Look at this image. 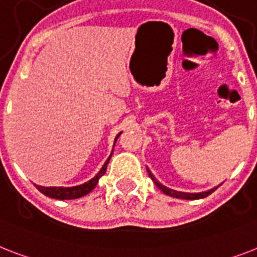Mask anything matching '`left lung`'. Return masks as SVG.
Masks as SVG:
<instances>
[{"label": "left lung", "mask_w": 257, "mask_h": 257, "mask_svg": "<svg viewBox=\"0 0 257 257\" xmlns=\"http://www.w3.org/2000/svg\"><path fill=\"white\" fill-rule=\"evenodd\" d=\"M147 170H148V174H149V177L152 178V181L156 183V186L161 190L162 193L166 194V195H169V197L178 198V199H190V201H194V199H202V198L208 197L210 194L214 193V191H215V190L219 187V186H215V187H212V189L207 190V191H202V193H183V191H177V190L169 189V187L164 186L162 183H160L157 179H156V177L152 174V172H150L149 169L147 168Z\"/></svg>", "instance_id": "obj_1"}]
</instances>
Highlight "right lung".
Listing matches in <instances>:
<instances>
[{"mask_svg":"<svg viewBox=\"0 0 257 257\" xmlns=\"http://www.w3.org/2000/svg\"><path fill=\"white\" fill-rule=\"evenodd\" d=\"M121 135V132L118 133L116 136V139H114V144L117 141L118 136ZM113 144V147H114ZM113 152V150H112ZM110 157H112V153L110 156L108 157V160L104 162L103 168L100 169V172L93 177L92 179H89L88 182L83 183V185H79V186H72V187H45V186H39V185H35L37 189L41 191L42 194H45L46 197H50V198H55V199H76V198H80V197H84L87 195L88 193H91L93 189L96 187L97 182H99V179L105 174L107 172V165L109 162Z\"/></svg>","mask_w":257,"mask_h":257,"instance_id":"right-lung-1","label":"right lung"}]
</instances>
